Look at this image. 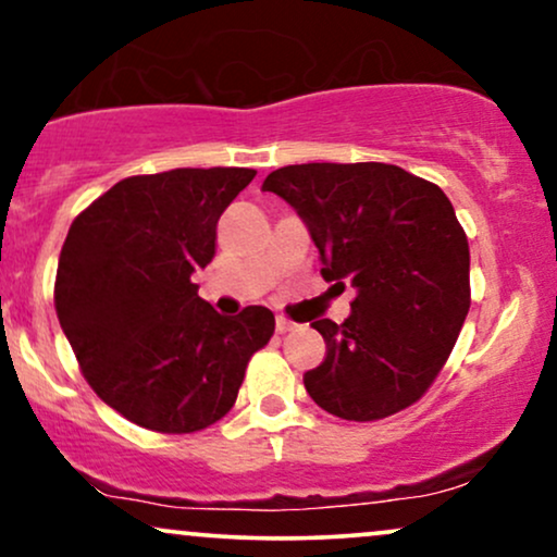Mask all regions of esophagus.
Returning a JSON list of instances; mask_svg holds the SVG:
<instances>
[{
  "label": "esophagus",
  "mask_w": 557,
  "mask_h": 557,
  "mask_svg": "<svg viewBox=\"0 0 557 557\" xmlns=\"http://www.w3.org/2000/svg\"><path fill=\"white\" fill-rule=\"evenodd\" d=\"M294 327H297V325H294V322H292V320H286V318H276V333H281V335H284V333H289V331H294Z\"/></svg>",
  "instance_id": "esophagus-1"
}]
</instances>
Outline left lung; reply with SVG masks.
Instances as JSON below:
<instances>
[{
  "label": "left lung",
  "mask_w": 557,
  "mask_h": 557,
  "mask_svg": "<svg viewBox=\"0 0 557 557\" xmlns=\"http://www.w3.org/2000/svg\"><path fill=\"white\" fill-rule=\"evenodd\" d=\"M294 206L322 278L356 299L335 325L314 320L325 359L305 387L327 413L380 421L421 400L470 310V247L438 185L384 162H310L263 181Z\"/></svg>",
  "instance_id": "left-lung-1"
}]
</instances>
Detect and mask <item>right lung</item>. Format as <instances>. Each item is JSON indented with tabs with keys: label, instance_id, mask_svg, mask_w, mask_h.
Returning a JSON list of instances; mask_svg holds the SVG:
<instances>
[{
	"label": "right lung",
	"instance_id": "1",
	"mask_svg": "<svg viewBox=\"0 0 557 557\" xmlns=\"http://www.w3.org/2000/svg\"><path fill=\"white\" fill-rule=\"evenodd\" d=\"M256 177L177 168L115 183L69 226L53 305L89 387L141 429L194 434L230 413L273 312L219 314L190 281L216 252V222Z\"/></svg>",
	"mask_w": 557,
	"mask_h": 557
}]
</instances>
